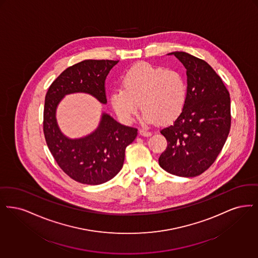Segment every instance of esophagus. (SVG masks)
I'll list each match as a JSON object with an SVG mask.
<instances>
[{
	"label": "esophagus",
	"mask_w": 258,
	"mask_h": 258,
	"mask_svg": "<svg viewBox=\"0 0 258 258\" xmlns=\"http://www.w3.org/2000/svg\"><path fill=\"white\" fill-rule=\"evenodd\" d=\"M140 134L142 135V136H145V137H149V136L152 135V133L147 131L146 129H140Z\"/></svg>",
	"instance_id": "obj_1"
}]
</instances>
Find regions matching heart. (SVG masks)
I'll return each mask as SVG.
<instances>
[{"label": "heart", "mask_w": 258, "mask_h": 258, "mask_svg": "<svg viewBox=\"0 0 258 258\" xmlns=\"http://www.w3.org/2000/svg\"><path fill=\"white\" fill-rule=\"evenodd\" d=\"M122 88L111 95V104L126 122L134 118L141 105L147 122L169 123L179 116L188 98V84L177 69H166L147 62L129 68L122 76Z\"/></svg>", "instance_id": "1"}]
</instances>
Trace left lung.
<instances>
[{"instance_id":"1","label":"left lung","mask_w":258,"mask_h":258,"mask_svg":"<svg viewBox=\"0 0 258 258\" xmlns=\"http://www.w3.org/2000/svg\"><path fill=\"white\" fill-rule=\"evenodd\" d=\"M187 69L188 98L174 122L160 132L168 142L159 165L171 174L195 177L213 165L230 130L229 92L205 60L170 53Z\"/></svg>"}]
</instances>
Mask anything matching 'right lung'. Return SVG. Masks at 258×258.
Wrapping results in <instances>:
<instances>
[{
	"label": "right lung",
	"instance_id": "right-lung-1",
	"mask_svg": "<svg viewBox=\"0 0 258 258\" xmlns=\"http://www.w3.org/2000/svg\"><path fill=\"white\" fill-rule=\"evenodd\" d=\"M118 60L86 59L67 68L51 84L45 96L43 133L58 167L82 184L98 185L115 176L123 166L125 148L134 142L138 129L116 122L103 113L100 125L88 137L70 140L56 125V108L68 93L87 92L106 104L105 81Z\"/></svg>",
	"mask_w": 258,
	"mask_h": 258
}]
</instances>
